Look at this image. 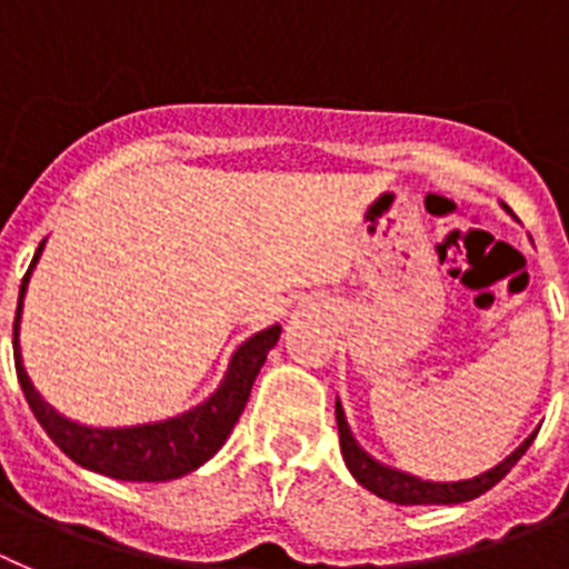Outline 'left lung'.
Segmentation results:
<instances>
[{"mask_svg": "<svg viewBox=\"0 0 569 569\" xmlns=\"http://www.w3.org/2000/svg\"><path fill=\"white\" fill-rule=\"evenodd\" d=\"M335 413L337 431H340L342 459H346L351 476H355L362 488L371 490L373 496L393 501V505H459V501L476 499V496H482L485 490H490L496 482H501V479L510 473V468L525 457V450L530 448V442H533L536 433H530L505 462L485 470V473L473 476V479H462V482H428V479H419V476L406 473V470L388 468V465L377 462L371 453H366V450L360 448V442L355 439V433H351V428H348L340 399H337Z\"/></svg>", "mask_w": 569, "mask_h": 569, "instance_id": "left-lung-1", "label": "left lung"}]
</instances>
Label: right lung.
Masks as SVG:
<instances>
[{"label": "right lung", "instance_id": "right-lung-1", "mask_svg": "<svg viewBox=\"0 0 569 569\" xmlns=\"http://www.w3.org/2000/svg\"><path fill=\"white\" fill-rule=\"evenodd\" d=\"M44 240L33 254V263L24 272L19 286L17 320H13V360H17V377L22 386L30 411L39 419L50 439L59 445L76 465L96 473L112 476L121 482H167L189 470L201 468L207 459H212L227 437L232 433L234 422L247 408V399L252 393L254 377L263 368L266 355L278 346L280 326L258 331L249 337L243 346L229 360L221 386L214 388L209 399L181 417L161 419V422L130 425V428H90L73 419L61 417L53 406H48L39 391L33 388L30 377L24 373L22 351H19V320H22L24 291H28L30 272L36 260L42 254Z\"/></svg>", "mask_w": 569, "mask_h": 569}]
</instances>
